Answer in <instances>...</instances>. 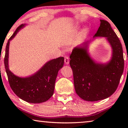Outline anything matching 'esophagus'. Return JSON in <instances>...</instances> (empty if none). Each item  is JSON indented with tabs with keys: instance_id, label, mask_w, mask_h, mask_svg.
<instances>
[{
	"instance_id": "34e87169",
	"label": "esophagus",
	"mask_w": 128,
	"mask_h": 128,
	"mask_svg": "<svg viewBox=\"0 0 128 128\" xmlns=\"http://www.w3.org/2000/svg\"><path fill=\"white\" fill-rule=\"evenodd\" d=\"M64 62H65V63H66V65H68L69 63V59L68 56H66V57H65Z\"/></svg>"
}]
</instances>
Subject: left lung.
<instances>
[{
  "instance_id": "left-lung-1",
  "label": "left lung",
  "mask_w": 128,
  "mask_h": 128,
  "mask_svg": "<svg viewBox=\"0 0 128 128\" xmlns=\"http://www.w3.org/2000/svg\"><path fill=\"white\" fill-rule=\"evenodd\" d=\"M100 24L95 37H106L112 48V57L107 63L94 61L88 52L92 40L73 50L70 56L76 92L80 98L89 102L108 98L116 90L124 71V60L121 43L107 21Z\"/></svg>"
}]
</instances>
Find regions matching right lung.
<instances>
[{
	"label": "right lung",
	"instance_id": "1",
	"mask_svg": "<svg viewBox=\"0 0 128 128\" xmlns=\"http://www.w3.org/2000/svg\"><path fill=\"white\" fill-rule=\"evenodd\" d=\"M25 25L19 26L8 40L6 48L4 66L10 85L14 94L28 103H40L52 96L56 77L59 70L63 66L64 58L59 57L50 60L38 71L29 77H20L14 75L10 70L8 66L10 42Z\"/></svg>",
	"mask_w": 128,
	"mask_h": 128
}]
</instances>
